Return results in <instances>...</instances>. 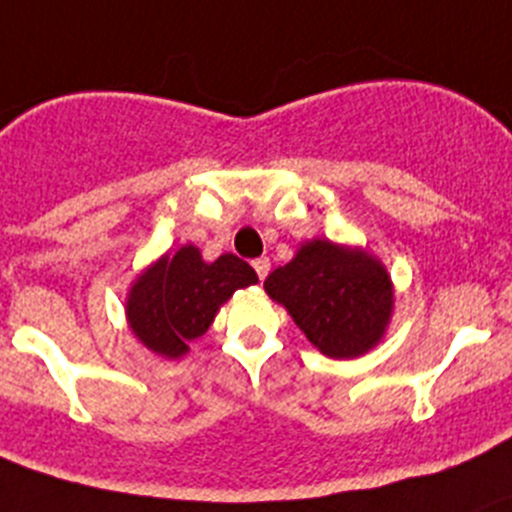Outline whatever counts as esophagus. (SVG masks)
I'll return each instance as SVG.
<instances>
[{
	"mask_svg": "<svg viewBox=\"0 0 512 512\" xmlns=\"http://www.w3.org/2000/svg\"><path fill=\"white\" fill-rule=\"evenodd\" d=\"M252 267H255L257 277H260V280H265L267 272H270V260H267V257H257V260L252 262Z\"/></svg>",
	"mask_w": 512,
	"mask_h": 512,
	"instance_id": "1",
	"label": "esophagus"
}]
</instances>
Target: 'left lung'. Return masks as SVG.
<instances>
[{
    "mask_svg": "<svg viewBox=\"0 0 512 512\" xmlns=\"http://www.w3.org/2000/svg\"><path fill=\"white\" fill-rule=\"evenodd\" d=\"M304 337L329 359H356L384 339L394 314L389 270L366 247L327 237L302 242L265 280Z\"/></svg>",
    "mask_w": 512,
    "mask_h": 512,
    "instance_id": "obj_1",
    "label": "left lung"
}]
</instances>
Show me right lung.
<instances>
[{
    "label": "right lung",
    "instance_id": "obj_1",
    "mask_svg": "<svg viewBox=\"0 0 512 512\" xmlns=\"http://www.w3.org/2000/svg\"><path fill=\"white\" fill-rule=\"evenodd\" d=\"M250 285H257V275L240 257L225 252L208 262L198 247L183 245L175 255L165 252L131 282L128 329L148 352L180 359L188 354V342L208 332L227 299Z\"/></svg>",
    "mask_w": 512,
    "mask_h": 512
}]
</instances>
